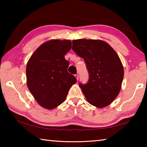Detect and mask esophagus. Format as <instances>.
<instances>
[{
    "mask_svg": "<svg viewBox=\"0 0 147 147\" xmlns=\"http://www.w3.org/2000/svg\"><path fill=\"white\" fill-rule=\"evenodd\" d=\"M75 77H76V79H77V80H78V74H75Z\"/></svg>",
    "mask_w": 147,
    "mask_h": 147,
    "instance_id": "esophagus-1",
    "label": "esophagus"
}]
</instances>
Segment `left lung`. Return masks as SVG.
I'll return each mask as SVG.
<instances>
[{
  "label": "left lung",
  "mask_w": 147,
  "mask_h": 147,
  "mask_svg": "<svg viewBox=\"0 0 147 147\" xmlns=\"http://www.w3.org/2000/svg\"><path fill=\"white\" fill-rule=\"evenodd\" d=\"M72 49L84 59L88 71V83L79 84L87 100L99 108L109 105L120 92L124 76L117 54L108 43L97 39L73 40Z\"/></svg>",
  "instance_id": "left-lung-1"
}]
</instances>
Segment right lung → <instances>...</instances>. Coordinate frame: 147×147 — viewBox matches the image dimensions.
Returning a JSON list of instances; mask_svg holds the SVG:
<instances>
[{
  "label": "right lung",
  "instance_id": "add662e5",
  "mask_svg": "<svg viewBox=\"0 0 147 147\" xmlns=\"http://www.w3.org/2000/svg\"><path fill=\"white\" fill-rule=\"evenodd\" d=\"M68 39H52L36 50L26 65V84L41 106L52 109L63 103L76 78L68 73L65 55L71 49Z\"/></svg>",
  "mask_w": 147,
  "mask_h": 147
}]
</instances>
